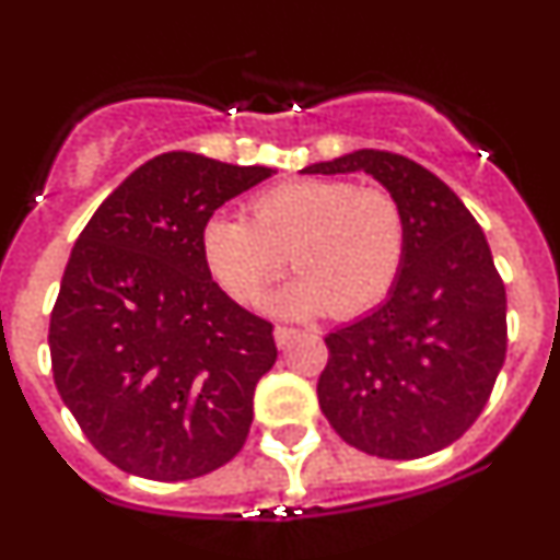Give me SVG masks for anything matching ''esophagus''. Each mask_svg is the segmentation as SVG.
<instances>
[{
	"instance_id": "1",
	"label": "esophagus",
	"mask_w": 560,
	"mask_h": 560,
	"mask_svg": "<svg viewBox=\"0 0 560 560\" xmlns=\"http://www.w3.org/2000/svg\"><path fill=\"white\" fill-rule=\"evenodd\" d=\"M273 336H276V343H279V347H281V349H284V347H290V341H292V338H295V336H298V330H295V327H287V325H276Z\"/></svg>"
}]
</instances>
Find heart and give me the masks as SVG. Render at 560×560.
Listing matches in <instances>:
<instances>
[{
  "label": "heart",
  "mask_w": 560,
  "mask_h": 560,
  "mask_svg": "<svg viewBox=\"0 0 560 560\" xmlns=\"http://www.w3.org/2000/svg\"><path fill=\"white\" fill-rule=\"evenodd\" d=\"M409 228L393 191L347 178L284 180L248 202V219L217 213L202 259L224 292L254 303L290 265L298 279L273 295L279 314L358 316L398 284Z\"/></svg>",
  "instance_id": "obj_1"
}]
</instances>
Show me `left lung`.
Returning a JSON list of instances; mask_svg holds the SVG:
<instances>
[{
	"label": "left lung",
	"instance_id": "1",
	"mask_svg": "<svg viewBox=\"0 0 560 560\" xmlns=\"http://www.w3.org/2000/svg\"><path fill=\"white\" fill-rule=\"evenodd\" d=\"M374 175L400 202L406 262L376 312L327 332L319 406L354 450L415 460L457 442L506 358V290L460 197L417 162L360 149L303 173Z\"/></svg>",
	"mask_w": 560,
	"mask_h": 560
}]
</instances>
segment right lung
I'll use <instances>...</instances> for the list:
<instances>
[{"label": "right lung", "instance_id": "obj_1", "mask_svg": "<svg viewBox=\"0 0 560 560\" xmlns=\"http://www.w3.org/2000/svg\"><path fill=\"white\" fill-rule=\"evenodd\" d=\"M273 171L171 151L140 165L72 246L50 312L61 400L127 474L184 482L244 447L273 325L211 279L200 235L219 206Z\"/></svg>", "mask_w": 560, "mask_h": 560}]
</instances>
